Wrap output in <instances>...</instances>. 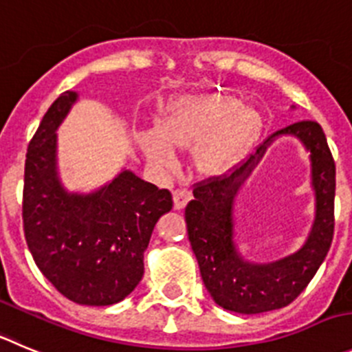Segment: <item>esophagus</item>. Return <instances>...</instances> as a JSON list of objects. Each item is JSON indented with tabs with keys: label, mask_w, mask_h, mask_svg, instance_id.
I'll list each match as a JSON object with an SVG mask.
<instances>
[{
	"label": "esophagus",
	"mask_w": 352,
	"mask_h": 352,
	"mask_svg": "<svg viewBox=\"0 0 352 352\" xmlns=\"http://www.w3.org/2000/svg\"><path fill=\"white\" fill-rule=\"evenodd\" d=\"M189 199H191V192L187 189H175L173 191V205H175L177 210H182Z\"/></svg>",
	"instance_id": "1"
}]
</instances>
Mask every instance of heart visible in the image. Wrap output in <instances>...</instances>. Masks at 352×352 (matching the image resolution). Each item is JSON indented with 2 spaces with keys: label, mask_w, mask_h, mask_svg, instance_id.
I'll list each match as a JSON object with an SVG mask.
<instances>
[{
  "label": "heart",
  "mask_w": 352,
  "mask_h": 352,
  "mask_svg": "<svg viewBox=\"0 0 352 352\" xmlns=\"http://www.w3.org/2000/svg\"><path fill=\"white\" fill-rule=\"evenodd\" d=\"M257 124V113L231 95H189L166 107L161 130L149 131L144 147L154 163L168 168L175 163L173 146L198 145L196 165L203 172H221L238 160Z\"/></svg>",
  "instance_id": "1"
}]
</instances>
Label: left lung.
<instances>
[{"mask_svg":"<svg viewBox=\"0 0 352 352\" xmlns=\"http://www.w3.org/2000/svg\"><path fill=\"white\" fill-rule=\"evenodd\" d=\"M287 133L298 136L311 153L317 219L310 238L297 254L272 265H250L242 261L232 241V201L265 147L274 136ZM192 195L195 199L186 206V224L203 283L213 300L232 313H267L294 302L330 250L335 228V161L316 121L302 120L274 131L229 173L196 182Z\"/></svg>","mask_w":352,"mask_h":352,"instance_id":"1","label":"left lung"}]
</instances>
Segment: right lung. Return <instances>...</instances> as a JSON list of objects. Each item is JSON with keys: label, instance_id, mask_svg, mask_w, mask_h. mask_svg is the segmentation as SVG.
<instances>
[{"label": "right lung", "instance_id": "obj_1", "mask_svg": "<svg viewBox=\"0 0 352 352\" xmlns=\"http://www.w3.org/2000/svg\"><path fill=\"white\" fill-rule=\"evenodd\" d=\"M76 97L74 91L60 94L29 142L24 236L38 269L64 297L81 305H111L142 280L144 252L173 199L168 189H157L130 170L91 195L65 192L55 166V130Z\"/></svg>", "mask_w": 352, "mask_h": 352}]
</instances>
